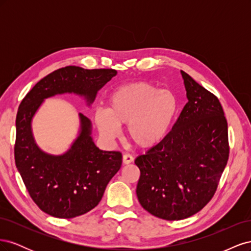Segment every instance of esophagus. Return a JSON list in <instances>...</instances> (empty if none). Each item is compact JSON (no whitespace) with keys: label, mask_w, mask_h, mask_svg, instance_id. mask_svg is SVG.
<instances>
[{"label":"esophagus","mask_w":251,"mask_h":251,"mask_svg":"<svg viewBox=\"0 0 251 251\" xmlns=\"http://www.w3.org/2000/svg\"><path fill=\"white\" fill-rule=\"evenodd\" d=\"M133 161H134V157H133L132 155H130V154L124 155V157H123V162H124V164H130V163H132Z\"/></svg>","instance_id":"esophagus-1"}]
</instances>
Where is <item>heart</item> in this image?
Returning <instances> with one entry per match:
<instances>
[{
  "label": "heart",
  "instance_id": "1",
  "mask_svg": "<svg viewBox=\"0 0 251 251\" xmlns=\"http://www.w3.org/2000/svg\"><path fill=\"white\" fill-rule=\"evenodd\" d=\"M177 109V98L171 91L135 82L114 90L108 109H95L94 121L108 139H115L119 126H127V136L135 146L151 149L166 137Z\"/></svg>",
  "mask_w": 251,
  "mask_h": 251
}]
</instances>
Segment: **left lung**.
<instances>
[{"label": "left lung", "mask_w": 251, "mask_h": 251, "mask_svg": "<svg viewBox=\"0 0 251 251\" xmlns=\"http://www.w3.org/2000/svg\"><path fill=\"white\" fill-rule=\"evenodd\" d=\"M181 74L188 101L166 137L135 160L139 203L168 221L191 217L211 200L229 157L221 103L187 73Z\"/></svg>", "instance_id": "1"}]
</instances>
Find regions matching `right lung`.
Listing matches in <instances>:
<instances>
[{"instance_id":"1","label":"right lung","mask_w":251,"mask_h":251,"mask_svg":"<svg viewBox=\"0 0 251 251\" xmlns=\"http://www.w3.org/2000/svg\"><path fill=\"white\" fill-rule=\"evenodd\" d=\"M116 74L114 69L60 68L37 82L20 104L14 160L31 199L52 217L71 219L97 206L110 180L120 169L123 155L95 146L91 121L81 113L79 135L71 148L63 155L45 153L32 135L34 114L44 100L64 93L83 96L90 105L98 91Z\"/></svg>"}]
</instances>
